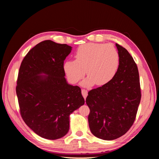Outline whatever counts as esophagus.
<instances>
[{
  "instance_id": "1",
  "label": "esophagus",
  "mask_w": 159,
  "mask_h": 159,
  "mask_svg": "<svg viewBox=\"0 0 159 159\" xmlns=\"http://www.w3.org/2000/svg\"><path fill=\"white\" fill-rule=\"evenodd\" d=\"M81 93H82V95H83L84 98L85 99L86 97H87V95H88V91L84 89H81Z\"/></svg>"
}]
</instances>
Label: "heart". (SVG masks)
I'll return each instance as SVG.
<instances>
[{
  "instance_id": "heart-1",
  "label": "heart",
  "mask_w": 159,
  "mask_h": 159,
  "mask_svg": "<svg viewBox=\"0 0 159 159\" xmlns=\"http://www.w3.org/2000/svg\"><path fill=\"white\" fill-rule=\"evenodd\" d=\"M75 60L66 61L64 68L71 83L80 81L86 74L89 76L83 82L85 86L95 83L102 85L111 80L118 70L120 56L111 44L87 43L80 46Z\"/></svg>"
}]
</instances>
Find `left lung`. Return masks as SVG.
I'll return each instance as SVG.
<instances>
[{"instance_id": "left-lung-1", "label": "left lung", "mask_w": 159, "mask_h": 159, "mask_svg": "<svg viewBox=\"0 0 159 159\" xmlns=\"http://www.w3.org/2000/svg\"><path fill=\"white\" fill-rule=\"evenodd\" d=\"M116 46L120 56L116 74L102 87L90 90L86 98L91 132L108 141L121 137L131 127L141 98L137 64L125 48Z\"/></svg>"}]
</instances>
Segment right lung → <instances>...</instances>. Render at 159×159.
<instances>
[{"label": "right lung", "instance_id": "right-lung-1", "mask_svg": "<svg viewBox=\"0 0 159 159\" xmlns=\"http://www.w3.org/2000/svg\"><path fill=\"white\" fill-rule=\"evenodd\" d=\"M71 50L67 44L41 42L24 57L18 71L21 117L38 135L50 140L66 135L70 115L85 103L80 88L68 84L64 77V61Z\"/></svg>", "mask_w": 159, "mask_h": 159}]
</instances>
